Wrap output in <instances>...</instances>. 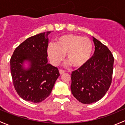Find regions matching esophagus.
Segmentation results:
<instances>
[{
	"label": "esophagus",
	"mask_w": 125,
	"mask_h": 125,
	"mask_svg": "<svg viewBox=\"0 0 125 125\" xmlns=\"http://www.w3.org/2000/svg\"><path fill=\"white\" fill-rule=\"evenodd\" d=\"M65 73V70H63V69H60V70H59V73H60V74H63V73Z\"/></svg>",
	"instance_id": "34e87169"
}]
</instances>
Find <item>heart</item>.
Returning <instances> with one entry per match:
<instances>
[{"instance_id": "obj_1", "label": "heart", "mask_w": 125, "mask_h": 125, "mask_svg": "<svg viewBox=\"0 0 125 125\" xmlns=\"http://www.w3.org/2000/svg\"><path fill=\"white\" fill-rule=\"evenodd\" d=\"M92 50V44L89 38L75 34H66L60 36L56 44H50L47 52L53 65H59L66 53V59L69 65L79 68L89 61Z\"/></svg>"}]
</instances>
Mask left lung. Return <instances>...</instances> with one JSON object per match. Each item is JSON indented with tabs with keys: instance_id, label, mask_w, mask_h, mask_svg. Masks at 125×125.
<instances>
[{
	"instance_id": "1",
	"label": "left lung",
	"mask_w": 125,
	"mask_h": 125,
	"mask_svg": "<svg viewBox=\"0 0 125 125\" xmlns=\"http://www.w3.org/2000/svg\"><path fill=\"white\" fill-rule=\"evenodd\" d=\"M95 51L84 66L71 73L73 96L85 104L96 102L105 94L112 81L114 57L110 50L93 38Z\"/></svg>"
}]
</instances>
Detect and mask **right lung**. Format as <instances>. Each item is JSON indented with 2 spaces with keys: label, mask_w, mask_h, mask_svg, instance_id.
Here are the masks:
<instances>
[{
  "label": "right lung",
  "mask_w": 125,
  "mask_h": 125,
  "mask_svg": "<svg viewBox=\"0 0 125 125\" xmlns=\"http://www.w3.org/2000/svg\"><path fill=\"white\" fill-rule=\"evenodd\" d=\"M50 33H41L27 38L15 48L10 58L13 84L25 101L38 103L45 99L60 75L57 68L47 63ZM24 60L31 63L27 70L22 68Z\"/></svg>",
  "instance_id": "obj_1"
}]
</instances>
